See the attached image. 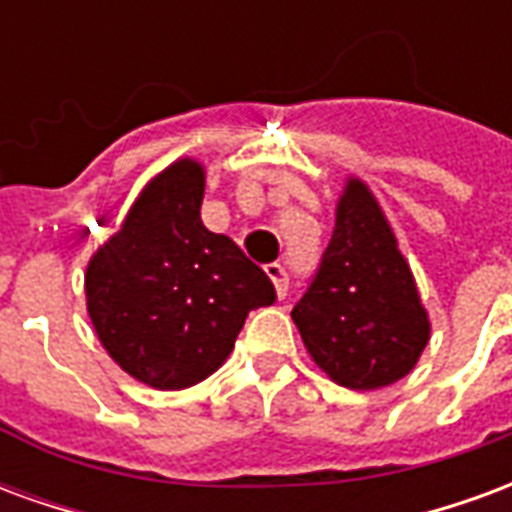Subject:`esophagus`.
<instances>
[{
  "label": "esophagus",
  "mask_w": 512,
  "mask_h": 512,
  "mask_svg": "<svg viewBox=\"0 0 512 512\" xmlns=\"http://www.w3.org/2000/svg\"><path fill=\"white\" fill-rule=\"evenodd\" d=\"M266 274L274 282V290H277L279 299H285V293H288V274H285V268L279 266V263H268Z\"/></svg>",
  "instance_id": "1"
}]
</instances>
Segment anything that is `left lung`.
I'll return each mask as SVG.
<instances>
[{
    "mask_svg": "<svg viewBox=\"0 0 512 512\" xmlns=\"http://www.w3.org/2000/svg\"><path fill=\"white\" fill-rule=\"evenodd\" d=\"M290 318L312 362L356 392L408 376L430 340V318L392 224L362 178L345 180L332 241Z\"/></svg>",
    "mask_w": 512,
    "mask_h": 512,
    "instance_id": "1",
    "label": "left lung"
}]
</instances>
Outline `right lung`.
Here are the masks:
<instances>
[{
  "label": "right lung",
  "mask_w": 512,
  "mask_h": 512,
  "mask_svg": "<svg viewBox=\"0 0 512 512\" xmlns=\"http://www.w3.org/2000/svg\"><path fill=\"white\" fill-rule=\"evenodd\" d=\"M202 194L200 161H172L84 271L87 315L106 354L161 392L216 373L249 310L277 299L263 268L202 224Z\"/></svg>",
  "instance_id": "right-lung-1"
}]
</instances>
